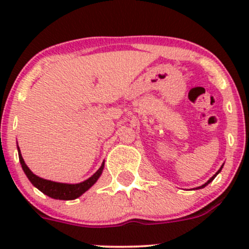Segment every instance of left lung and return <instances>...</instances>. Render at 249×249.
<instances>
[{
    "label": "left lung",
    "instance_id": "left-lung-1",
    "mask_svg": "<svg viewBox=\"0 0 249 249\" xmlns=\"http://www.w3.org/2000/svg\"><path fill=\"white\" fill-rule=\"evenodd\" d=\"M220 170H222V167H220ZM220 170H219V171H218L217 173H215V175H214V176H213V177H212V178H210V179H208V180H207V182H206V183H205V184H203V185H201V187H199V188H205V187H206V185H207V184H208V183H210V182H212V180H213V179H214V177H215V176H217V175H218V173H219V172H220Z\"/></svg>",
    "mask_w": 249,
    "mask_h": 249
}]
</instances>
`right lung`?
<instances>
[{
	"label": "right lung",
	"mask_w": 249,
	"mask_h": 249,
	"mask_svg": "<svg viewBox=\"0 0 249 249\" xmlns=\"http://www.w3.org/2000/svg\"><path fill=\"white\" fill-rule=\"evenodd\" d=\"M19 160L20 164H21L22 170H24L25 175L27 176V178L30 179V182L37 188V189L41 190L43 194L48 195L49 197H53V199L57 200H74L77 197H79L80 195L84 194L90 187L95 184L99 177L101 176L102 170H104V164L102 166L97 170L94 175L90 178H88L87 180L82 183H78V184H65V183H56L52 182V180L43 179V178L37 177L36 175L31 172V170L26 166L24 159H22L21 154H20L19 150Z\"/></svg>",
	"instance_id": "right-lung-1"
}]
</instances>
